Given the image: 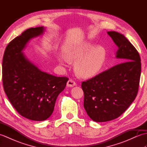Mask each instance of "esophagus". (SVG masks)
<instances>
[{
  "mask_svg": "<svg viewBox=\"0 0 147 147\" xmlns=\"http://www.w3.org/2000/svg\"><path fill=\"white\" fill-rule=\"evenodd\" d=\"M76 82H74V81L73 80H68V82L67 83V86L68 87H73V86H76Z\"/></svg>",
  "mask_w": 147,
  "mask_h": 147,
  "instance_id": "34e87169",
  "label": "esophagus"
}]
</instances>
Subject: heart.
Wrapping results in <instances>:
<instances>
[{
    "mask_svg": "<svg viewBox=\"0 0 147 147\" xmlns=\"http://www.w3.org/2000/svg\"><path fill=\"white\" fill-rule=\"evenodd\" d=\"M69 58L77 61L76 70L80 76L91 77L102 68L105 59V51L100 46L93 47L88 43H83L72 51Z\"/></svg>",
    "mask_w": 147,
    "mask_h": 147,
    "instance_id": "b5f03b06",
    "label": "heart"
}]
</instances>
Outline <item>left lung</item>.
Instances as JSON below:
<instances>
[{
	"label": "left lung",
	"mask_w": 147,
	"mask_h": 147,
	"mask_svg": "<svg viewBox=\"0 0 147 147\" xmlns=\"http://www.w3.org/2000/svg\"><path fill=\"white\" fill-rule=\"evenodd\" d=\"M107 34L117 46L115 57L121 63L82 83L84 108L96 122L113 120L125 112L137 95L141 75V59L135 47L119 33Z\"/></svg>",
	"instance_id": "1"
}]
</instances>
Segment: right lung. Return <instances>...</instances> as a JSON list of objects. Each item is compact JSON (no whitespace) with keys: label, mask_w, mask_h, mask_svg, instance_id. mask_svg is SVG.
<instances>
[{"label":"right lung","mask_w":147,"mask_h":147,"mask_svg":"<svg viewBox=\"0 0 147 147\" xmlns=\"http://www.w3.org/2000/svg\"><path fill=\"white\" fill-rule=\"evenodd\" d=\"M44 30L43 26L31 28L16 37L5 48L2 60L3 86L8 99L22 116L37 121L52 115L56 99L69 80L40 71L22 52Z\"/></svg>","instance_id":"obj_1"}]
</instances>
